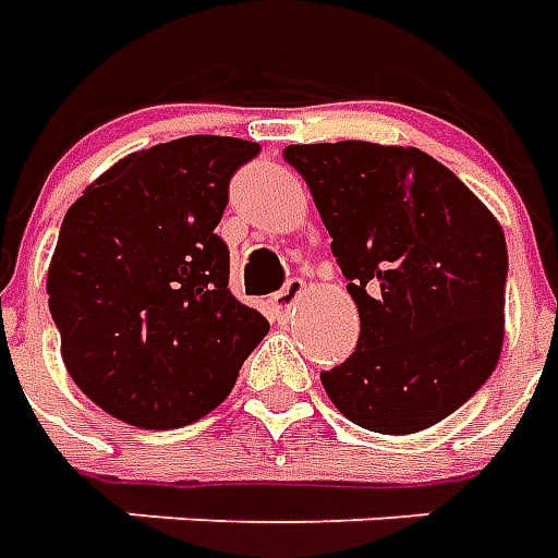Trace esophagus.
<instances>
[{
	"mask_svg": "<svg viewBox=\"0 0 558 558\" xmlns=\"http://www.w3.org/2000/svg\"><path fill=\"white\" fill-rule=\"evenodd\" d=\"M304 292V280L302 278H290L287 283H283V290H278L275 295H271V304H275V311H278L280 316H287L295 307V302H299V295Z\"/></svg>",
	"mask_w": 558,
	"mask_h": 558,
	"instance_id": "esophagus-1",
	"label": "esophagus"
}]
</instances>
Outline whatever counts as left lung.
Returning <instances> with one entry per match:
<instances>
[{"label":"left lung","instance_id":"obj_1","mask_svg":"<svg viewBox=\"0 0 558 558\" xmlns=\"http://www.w3.org/2000/svg\"><path fill=\"white\" fill-rule=\"evenodd\" d=\"M331 235L362 335L319 379L350 421L418 433L460 410L502 352L508 247L499 220L418 148L287 146Z\"/></svg>","mask_w":558,"mask_h":558}]
</instances>
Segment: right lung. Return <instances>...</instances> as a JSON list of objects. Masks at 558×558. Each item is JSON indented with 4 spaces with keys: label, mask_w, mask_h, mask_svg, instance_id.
Wrapping results in <instances>:
<instances>
[{
    "label": "right lung",
    "mask_w": 558,
    "mask_h": 558,
    "mask_svg": "<svg viewBox=\"0 0 558 558\" xmlns=\"http://www.w3.org/2000/svg\"><path fill=\"white\" fill-rule=\"evenodd\" d=\"M259 155L235 137L128 155L68 208L47 275L62 359L104 412L146 430L203 418L230 395L268 319L230 292L215 227L232 175Z\"/></svg>",
    "instance_id": "obj_1"
}]
</instances>
